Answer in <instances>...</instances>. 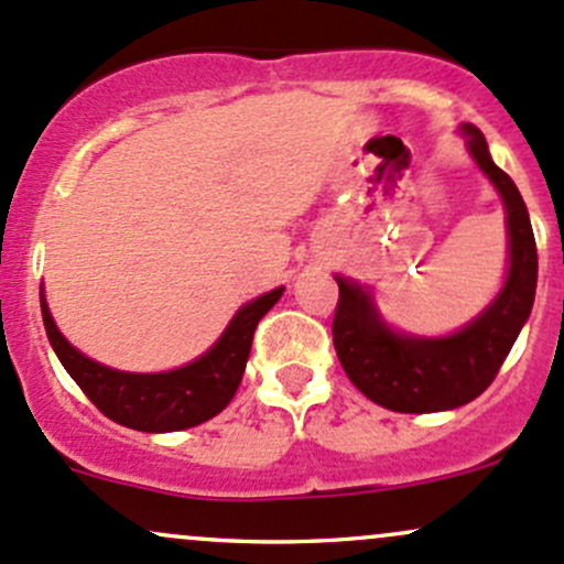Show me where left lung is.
Here are the masks:
<instances>
[{
	"instance_id": "8db88e82",
	"label": "left lung",
	"mask_w": 564,
	"mask_h": 564,
	"mask_svg": "<svg viewBox=\"0 0 564 564\" xmlns=\"http://www.w3.org/2000/svg\"><path fill=\"white\" fill-rule=\"evenodd\" d=\"M463 134L506 207L508 276L498 299L454 336L416 338L392 330L379 317L368 290L336 276L333 347L338 360L362 395L401 414L457 409L481 395L498 377L535 301L538 250L522 193L495 166L487 139L476 126L465 123Z\"/></svg>"
}]
</instances>
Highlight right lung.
Returning <instances> with one entry per match:
<instances>
[{
  "mask_svg": "<svg viewBox=\"0 0 564 564\" xmlns=\"http://www.w3.org/2000/svg\"><path fill=\"white\" fill-rule=\"evenodd\" d=\"M282 290H271L241 306L207 355L163 373L115 371L90 360L77 352L56 328L42 290L40 306L53 352L101 414L142 433H174V430L202 425L231 403L241 384L258 323L282 299Z\"/></svg>",
  "mask_w": 564,
  "mask_h": 564,
  "instance_id": "right-lung-1",
  "label": "right lung"
}]
</instances>
